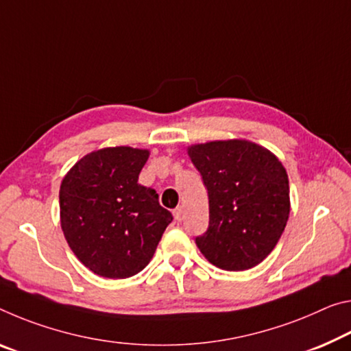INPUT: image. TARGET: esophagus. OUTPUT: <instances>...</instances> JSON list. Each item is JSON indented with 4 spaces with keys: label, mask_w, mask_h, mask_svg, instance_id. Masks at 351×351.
<instances>
[{
    "label": "esophagus",
    "mask_w": 351,
    "mask_h": 351,
    "mask_svg": "<svg viewBox=\"0 0 351 351\" xmlns=\"http://www.w3.org/2000/svg\"><path fill=\"white\" fill-rule=\"evenodd\" d=\"M173 215L176 221H181L184 219V209H182V206H178V208L173 210Z\"/></svg>",
    "instance_id": "1"
}]
</instances>
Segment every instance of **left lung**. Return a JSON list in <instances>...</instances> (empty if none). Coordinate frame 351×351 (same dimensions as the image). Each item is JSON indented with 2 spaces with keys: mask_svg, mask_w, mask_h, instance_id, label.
<instances>
[{
  "mask_svg": "<svg viewBox=\"0 0 351 351\" xmlns=\"http://www.w3.org/2000/svg\"><path fill=\"white\" fill-rule=\"evenodd\" d=\"M209 198V225L195 237L210 264L241 271L270 254L285 231L291 202L285 167L248 141H219L189 148Z\"/></svg>",
  "mask_w": 351,
  "mask_h": 351,
  "instance_id": "left-lung-1",
  "label": "left lung"
}]
</instances>
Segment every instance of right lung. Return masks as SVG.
Instances as JSON below:
<instances>
[{
	"mask_svg": "<svg viewBox=\"0 0 351 351\" xmlns=\"http://www.w3.org/2000/svg\"><path fill=\"white\" fill-rule=\"evenodd\" d=\"M147 149L104 148L76 162L60 184V225L76 258L104 278L145 269L173 220L154 189L138 184Z\"/></svg>",
	"mask_w": 351,
	"mask_h": 351,
	"instance_id": "1",
	"label": "right lung"
}]
</instances>
